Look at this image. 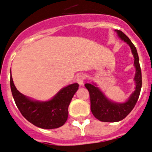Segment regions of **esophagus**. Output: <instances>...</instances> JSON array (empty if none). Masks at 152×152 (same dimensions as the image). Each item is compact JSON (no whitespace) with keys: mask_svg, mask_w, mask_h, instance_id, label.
<instances>
[{"mask_svg":"<svg viewBox=\"0 0 152 152\" xmlns=\"http://www.w3.org/2000/svg\"><path fill=\"white\" fill-rule=\"evenodd\" d=\"M86 79V76L83 74H79L77 76V83H79V85L82 86L83 84V82H84V80Z\"/></svg>","mask_w":152,"mask_h":152,"instance_id":"34e87169","label":"esophagus"}]
</instances>
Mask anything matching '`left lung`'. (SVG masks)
Instances as JSON below:
<instances>
[{
    "instance_id": "8db88e82",
    "label": "left lung",
    "mask_w": 152,
    "mask_h": 152,
    "mask_svg": "<svg viewBox=\"0 0 152 152\" xmlns=\"http://www.w3.org/2000/svg\"><path fill=\"white\" fill-rule=\"evenodd\" d=\"M121 40L130 46L134 57V67L136 69L134 81L135 90L124 102H115L107 98L95 83H86L85 87L90 93V110L96 118L102 122H118L124 119L134 108L140 94L142 88V72L139 56L136 48L129 37L121 31L115 30Z\"/></svg>"
}]
</instances>
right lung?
I'll return each instance as SVG.
<instances>
[{
    "label": "right lung",
    "mask_w": 152,
    "mask_h": 152,
    "mask_svg": "<svg viewBox=\"0 0 152 152\" xmlns=\"http://www.w3.org/2000/svg\"><path fill=\"white\" fill-rule=\"evenodd\" d=\"M78 87L77 83L69 84L61 89L51 99L38 101L21 93L10 77L12 97L22 116L34 126L47 130L60 127L66 122L68 108Z\"/></svg>",
    "instance_id": "obj_1"
}]
</instances>
